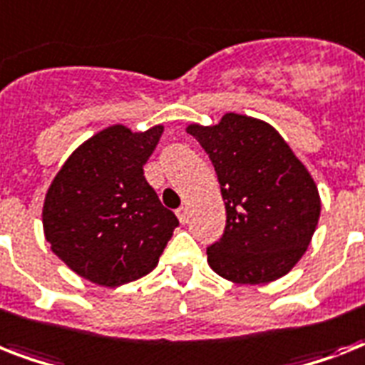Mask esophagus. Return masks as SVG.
Instances as JSON below:
<instances>
[{
	"label": "esophagus",
	"mask_w": 365,
	"mask_h": 365,
	"mask_svg": "<svg viewBox=\"0 0 365 365\" xmlns=\"http://www.w3.org/2000/svg\"><path fill=\"white\" fill-rule=\"evenodd\" d=\"M176 216H178V220H180V223H187V208H185V206H180V208H178L176 210Z\"/></svg>",
	"instance_id": "obj_1"
}]
</instances>
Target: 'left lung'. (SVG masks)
I'll list each match as a JSON object with an SVG mask.
<instances>
[{
    "label": "left lung",
    "instance_id": "obj_1",
    "mask_svg": "<svg viewBox=\"0 0 365 365\" xmlns=\"http://www.w3.org/2000/svg\"><path fill=\"white\" fill-rule=\"evenodd\" d=\"M216 168L227 223L206 250L208 265L237 284L288 274L311 244L320 195L305 165L269 123L225 113L217 125H187Z\"/></svg>",
    "mask_w": 365,
    "mask_h": 365
}]
</instances>
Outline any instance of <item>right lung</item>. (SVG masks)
<instances>
[{"mask_svg": "<svg viewBox=\"0 0 365 365\" xmlns=\"http://www.w3.org/2000/svg\"><path fill=\"white\" fill-rule=\"evenodd\" d=\"M163 130L108 126L83 142L48 185L45 239L85 280L115 288L145 277L180 225L143 176Z\"/></svg>", "mask_w": 365, "mask_h": 365, "instance_id": "add662e5", "label": "right lung"}]
</instances>
